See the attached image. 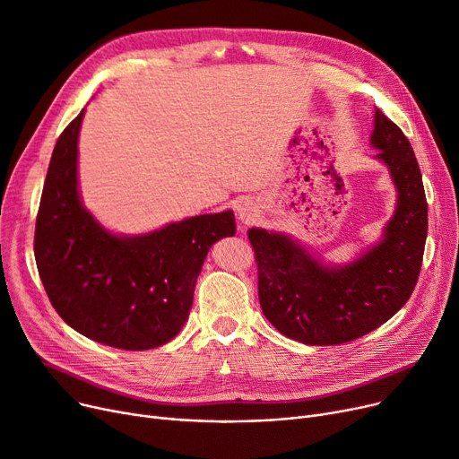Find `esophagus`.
Returning a JSON list of instances; mask_svg holds the SVG:
<instances>
[{
    "label": "esophagus",
    "instance_id": "esophagus-1",
    "mask_svg": "<svg viewBox=\"0 0 459 459\" xmlns=\"http://www.w3.org/2000/svg\"><path fill=\"white\" fill-rule=\"evenodd\" d=\"M238 215H239V220H242L244 223H251V221H255V217L258 215L256 204H255V203H251L249 199L242 201V203H239V206H238Z\"/></svg>",
    "mask_w": 459,
    "mask_h": 459
}]
</instances>
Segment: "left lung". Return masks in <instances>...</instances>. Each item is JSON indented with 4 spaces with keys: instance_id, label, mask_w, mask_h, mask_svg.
Segmentation results:
<instances>
[{
    "instance_id": "1",
    "label": "left lung",
    "mask_w": 459,
    "mask_h": 459,
    "mask_svg": "<svg viewBox=\"0 0 459 459\" xmlns=\"http://www.w3.org/2000/svg\"><path fill=\"white\" fill-rule=\"evenodd\" d=\"M372 144L391 169L398 206L383 242L346 268H325L284 234L249 229L264 316L310 346L351 342L393 318L413 294L428 234V203L413 147L376 111Z\"/></svg>"
}]
</instances>
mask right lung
<instances>
[{
  "label": "right lung",
  "instance_id": "right-lung-1",
  "mask_svg": "<svg viewBox=\"0 0 459 459\" xmlns=\"http://www.w3.org/2000/svg\"><path fill=\"white\" fill-rule=\"evenodd\" d=\"M83 111L59 135L35 223V260L57 315L91 341L151 350L182 329L213 242L234 234V213L189 217L147 236L106 232L82 206L76 182Z\"/></svg>",
  "mask_w": 459,
  "mask_h": 459
}]
</instances>
